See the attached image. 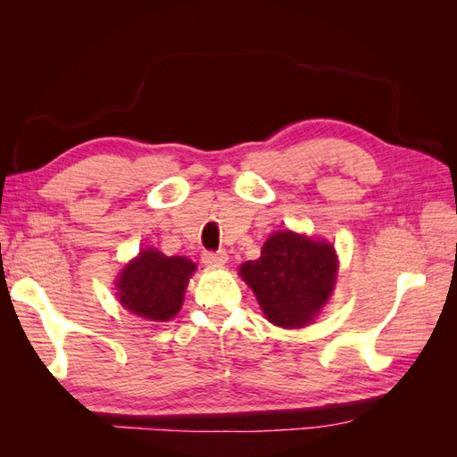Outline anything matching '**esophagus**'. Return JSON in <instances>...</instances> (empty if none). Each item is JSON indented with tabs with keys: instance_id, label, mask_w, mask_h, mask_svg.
I'll return each instance as SVG.
<instances>
[{
	"instance_id": "34e87169",
	"label": "esophagus",
	"mask_w": 457,
	"mask_h": 457,
	"mask_svg": "<svg viewBox=\"0 0 457 457\" xmlns=\"http://www.w3.org/2000/svg\"><path fill=\"white\" fill-rule=\"evenodd\" d=\"M227 259H228V255H227L225 250H219V252H202V261L205 262V265H212V267L225 265Z\"/></svg>"
}]
</instances>
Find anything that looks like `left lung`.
<instances>
[{
    "label": "left lung",
    "mask_w": 457,
    "mask_h": 457,
    "mask_svg": "<svg viewBox=\"0 0 457 457\" xmlns=\"http://www.w3.org/2000/svg\"><path fill=\"white\" fill-rule=\"evenodd\" d=\"M269 320L282 328L309 324L334 292V247L294 232H276L257 261L240 269Z\"/></svg>",
    "instance_id": "8db88e82"
}]
</instances>
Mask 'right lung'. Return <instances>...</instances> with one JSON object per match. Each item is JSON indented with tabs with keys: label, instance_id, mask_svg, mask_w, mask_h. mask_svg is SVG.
<instances>
[{
	"label": "right lung",
	"instance_id": "1",
	"mask_svg": "<svg viewBox=\"0 0 457 457\" xmlns=\"http://www.w3.org/2000/svg\"><path fill=\"white\" fill-rule=\"evenodd\" d=\"M195 269V262L187 257L145 250L121 272L116 295L133 314L165 322L181 309L187 282Z\"/></svg>",
	"mask_w": 457,
	"mask_h": 457
}]
</instances>
